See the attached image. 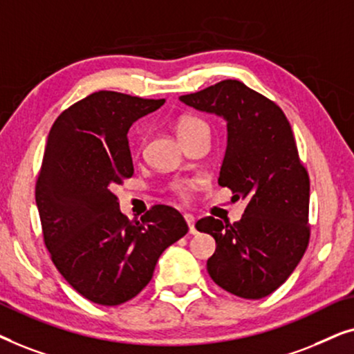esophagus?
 <instances>
[{"label": "esophagus", "mask_w": 354, "mask_h": 354, "mask_svg": "<svg viewBox=\"0 0 354 354\" xmlns=\"http://www.w3.org/2000/svg\"><path fill=\"white\" fill-rule=\"evenodd\" d=\"M185 220H186L187 226H189V233H191V234H196L197 230H196V226H194V223H196L194 216H192L191 214H185Z\"/></svg>", "instance_id": "esophagus-1"}]
</instances>
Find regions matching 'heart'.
I'll return each instance as SVG.
<instances>
[{
  "instance_id": "obj_1",
  "label": "heart",
  "mask_w": 354,
  "mask_h": 354,
  "mask_svg": "<svg viewBox=\"0 0 354 354\" xmlns=\"http://www.w3.org/2000/svg\"><path fill=\"white\" fill-rule=\"evenodd\" d=\"M176 131H178V136H180V138H185V136L197 133V131H209V128H207L205 121L201 120V118L185 116V118H181L180 121H178ZM171 191L176 196H180V197H183V199H186L187 194H189V186H187L186 183L178 181V183H173V185H171Z\"/></svg>"
}]
</instances>
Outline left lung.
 I'll use <instances>...</instances> for the list:
<instances>
[{"instance_id": "1", "label": "left lung", "mask_w": 354, "mask_h": 354, "mask_svg": "<svg viewBox=\"0 0 354 354\" xmlns=\"http://www.w3.org/2000/svg\"><path fill=\"white\" fill-rule=\"evenodd\" d=\"M186 105L226 120L228 145L218 185L246 199L236 223L214 216L196 223L215 238L207 270L220 288L261 299L293 273L310 238L309 174L288 118L270 98L234 79L180 97Z\"/></svg>"}]
</instances>
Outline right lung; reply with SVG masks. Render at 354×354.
Listing matches in <instances>:
<instances>
[{
  "mask_svg": "<svg viewBox=\"0 0 354 354\" xmlns=\"http://www.w3.org/2000/svg\"><path fill=\"white\" fill-rule=\"evenodd\" d=\"M163 103L93 92L66 108L50 129L35 185L44 241L64 280L95 304L138 296L162 252L189 230L180 212L162 204L129 220L113 194L134 174L131 124Z\"/></svg>",
  "mask_w": 354,
  "mask_h": 354,
  "instance_id": "right-lung-1",
  "label": "right lung"
}]
</instances>
